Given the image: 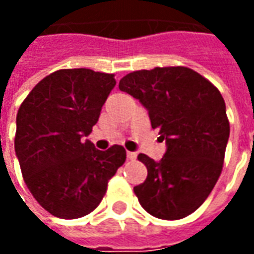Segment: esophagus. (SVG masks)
I'll use <instances>...</instances> for the list:
<instances>
[{"label":"esophagus","instance_id":"34e87169","mask_svg":"<svg viewBox=\"0 0 254 254\" xmlns=\"http://www.w3.org/2000/svg\"><path fill=\"white\" fill-rule=\"evenodd\" d=\"M127 159H130V160H134L136 159V152H130V151H127Z\"/></svg>","mask_w":254,"mask_h":254}]
</instances>
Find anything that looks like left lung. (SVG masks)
<instances>
[{
  "label": "left lung",
  "mask_w": 254,
  "mask_h": 254,
  "mask_svg": "<svg viewBox=\"0 0 254 254\" xmlns=\"http://www.w3.org/2000/svg\"><path fill=\"white\" fill-rule=\"evenodd\" d=\"M118 87L141 102L151 127L167 144L159 162L137 156L148 176L133 188L134 194L155 218H185L205 201L223 169L230 136L223 96L187 66L136 70L122 77Z\"/></svg>",
  "instance_id": "1"
}]
</instances>
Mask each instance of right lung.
Listing matches in <instances>:
<instances>
[{
	"instance_id": "add662e5",
	"label": "right lung",
	"mask_w": 254,
	"mask_h": 254,
	"mask_svg": "<svg viewBox=\"0 0 254 254\" xmlns=\"http://www.w3.org/2000/svg\"><path fill=\"white\" fill-rule=\"evenodd\" d=\"M114 85L111 73L61 69L36 84L17 111L14 151L25 185L57 218L92 212L127 160L122 145L99 151L83 140Z\"/></svg>"
}]
</instances>
